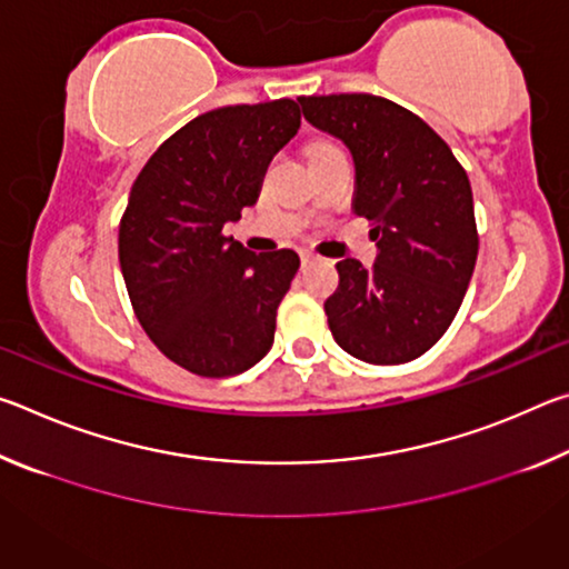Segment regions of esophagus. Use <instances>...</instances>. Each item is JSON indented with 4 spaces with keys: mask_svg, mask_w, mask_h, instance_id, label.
Wrapping results in <instances>:
<instances>
[{
    "mask_svg": "<svg viewBox=\"0 0 569 569\" xmlns=\"http://www.w3.org/2000/svg\"><path fill=\"white\" fill-rule=\"evenodd\" d=\"M311 261H316V256H313V253H308V250H301V263H303V266H308Z\"/></svg>",
    "mask_w": 569,
    "mask_h": 569,
    "instance_id": "1",
    "label": "esophagus"
}]
</instances>
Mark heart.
I'll use <instances>...</instances> for the list:
<instances>
[{
  "mask_svg": "<svg viewBox=\"0 0 569 569\" xmlns=\"http://www.w3.org/2000/svg\"><path fill=\"white\" fill-rule=\"evenodd\" d=\"M321 146H326V142H316V146H313V148H321Z\"/></svg>",
  "mask_w": 569,
  "mask_h": 569,
  "instance_id": "obj_1",
  "label": "heart"
}]
</instances>
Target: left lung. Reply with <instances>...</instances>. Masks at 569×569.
I'll use <instances>...</instances> for the list:
<instances>
[{
  "label": "left lung",
  "mask_w": 569,
  "mask_h": 569,
  "mask_svg": "<svg viewBox=\"0 0 569 569\" xmlns=\"http://www.w3.org/2000/svg\"><path fill=\"white\" fill-rule=\"evenodd\" d=\"M303 118L349 148L353 213L371 220L377 261L336 263L326 298L336 343L353 359L393 366L435 346L461 306L477 263L475 200L465 168L439 134L377 94L298 98Z\"/></svg>",
  "instance_id": "left-lung-1"
}]
</instances>
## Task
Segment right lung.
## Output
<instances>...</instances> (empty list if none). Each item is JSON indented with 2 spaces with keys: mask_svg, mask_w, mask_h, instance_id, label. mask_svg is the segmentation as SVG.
Instances as JSON below:
<instances>
[{
  "mask_svg": "<svg viewBox=\"0 0 569 569\" xmlns=\"http://www.w3.org/2000/svg\"><path fill=\"white\" fill-rule=\"evenodd\" d=\"M298 128L293 100L210 110L170 134L132 182L118 246L130 303L150 341L198 377H236L271 351L301 261L288 248L250 253L223 228L256 206Z\"/></svg>",
  "mask_w": 569,
  "mask_h": 569,
  "instance_id": "add662e5",
  "label": "right lung"
}]
</instances>
